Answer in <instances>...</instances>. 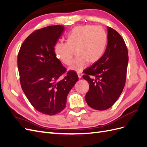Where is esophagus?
I'll use <instances>...</instances> for the list:
<instances>
[{"label":"esophagus","mask_w":147,"mask_h":147,"mask_svg":"<svg viewBox=\"0 0 147 147\" xmlns=\"http://www.w3.org/2000/svg\"><path fill=\"white\" fill-rule=\"evenodd\" d=\"M77 75H78V77L79 78H82V72H77Z\"/></svg>","instance_id":"obj_1"}]
</instances>
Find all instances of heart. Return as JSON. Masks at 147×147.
<instances>
[{
    "instance_id": "1",
    "label": "heart",
    "mask_w": 147,
    "mask_h": 147,
    "mask_svg": "<svg viewBox=\"0 0 147 147\" xmlns=\"http://www.w3.org/2000/svg\"><path fill=\"white\" fill-rule=\"evenodd\" d=\"M67 40L56 44L55 56L64 64L70 65L72 62L74 50H76L77 56L69 69L81 72L88 63H95L103 56L107 35L101 26L84 25L74 28L68 35Z\"/></svg>"
}]
</instances>
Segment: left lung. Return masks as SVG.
<instances>
[{"label": "left lung", "instance_id": "left-lung-1", "mask_svg": "<svg viewBox=\"0 0 147 147\" xmlns=\"http://www.w3.org/2000/svg\"><path fill=\"white\" fill-rule=\"evenodd\" d=\"M107 45L101 58L83 71L90 90L85 96L88 105L105 110L116 102L124 87L128 64V51L122 37L107 27Z\"/></svg>", "mask_w": 147, "mask_h": 147}]
</instances>
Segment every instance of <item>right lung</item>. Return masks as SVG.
I'll use <instances>...</instances> for the list:
<instances>
[{
    "mask_svg": "<svg viewBox=\"0 0 147 147\" xmlns=\"http://www.w3.org/2000/svg\"><path fill=\"white\" fill-rule=\"evenodd\" d=\"M64 32V26L61 25L34 31L22 44L18 56L22 90L34 109L45 115H54L64 109L69 92L78 80L74 71L66 73L55 54V46Z\"/></svg>",
    "mask_w": 147,
    "mask_h": 147,
    "instance_id": "obj_1",
    "label": "right lung"
}]
</instances>
